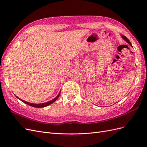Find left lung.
<instances>
[{"label":"left lung","mask_w":147,"mask_h":147,"mask_svg":"<svg viewBox=\"0 0 147 147\" xmlns=\"http://www.w3.org/2000/svg\"><path fill=\"white\" fill-rule=\"evenodd\" d=\"M121 37L124 40H125L127 43H129V45L132 47V44L131 43V42H129V40H128V38L126 37H125V36H124V35H121Z\"/></svg>","instance_id":"8db88e82"}]
</instances>
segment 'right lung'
<instances>
[{
    "mask_svg": "<svg viewBox=\"0 0 147 147\" xmlns=\"http://www.w3.org/2000/svg\"><path fill=\"white\" fill-rule=\"evenodd\" d=\"M60 93H61V91H60V92H59L58 95H57V96L55 97V98H54L53 100H50V101H48V102H45V103H42V104H33V103H30V102H26V101H25V100H22L21 99L19 98L18 97H17L15 94V96L17 97L18 99H19L21 101H22L23 102H24V103H25V104H28V105H30V106L33 107L42 108V107H45L48 106L49 105H50V104H51L52 103H53V102H55V101L57 99V98H58V97H59Z\"/></svg>",
    "mask_w": 147,
    "mask_h": 147,
    "instance_id": "right-lung-1",
    "label": "right lung"
}]
</instances>
